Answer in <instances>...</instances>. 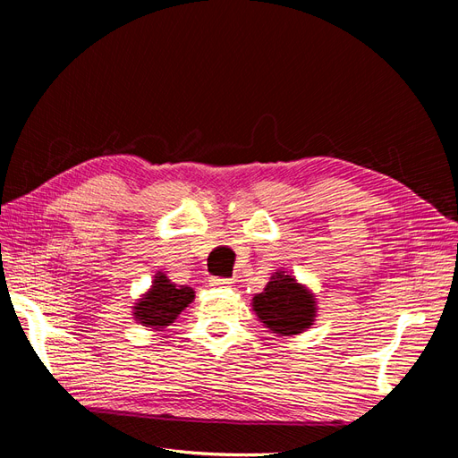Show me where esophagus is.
<instances>
[{
  "label": "esophagus",
  "instance_id": "esophagus-1",
  "mask_svg": "<svg viewBox=\"0 0 458 458\" xmlns=\"http://www.w3.org/2000/svg\"><path fill=\"white\" fill-rule=\"evenodd\" d=\"M210 286H216V288H224V286H231L233 281L231 279H221V276H210Z\"/></svg>",
  "mask_w": 458,
  "mask_h": 458
}]
</instances>
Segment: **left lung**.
I'll list each match as a JSON object with an SVG mask.
<instances>
[{
	"label": "left lung",
	"mask_w": 458,
	"mask_h": 458,
	"mask_svg": "<svg viewBox=\"0 0 458 458\" xmlns=\"http://www.w3.org/2000/svg\"><path fill=\"white\" fill-rule=\"evenodd\" d=\"M252 303L259 321L281 336L300 335L313 325V294L284 271L275 273L266 290L256 294Z\"/></svg>",
	"instance_id": "obj_1"
}]
</instances>
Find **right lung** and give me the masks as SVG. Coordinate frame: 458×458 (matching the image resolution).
I'll return each mask as SVG.
<instances>
[{
	"instance_id": "1",
	"label": "right lung",
	"mask_w": 458,
	"mask_h": 458,
	"mask_svg": "<svg viewBox=\"0 0 458 458\" xmlns=\"http://www.w3.org/2000/svg\"><path fill=\"white\" fill-rule=\"evenodd\" d=\"M195 300V293L189 286H175L165 275L155 276L148 293L135 306V318L143 327L162 328L174 323L189 303Z\"/></svg>"
}]
</instances>
